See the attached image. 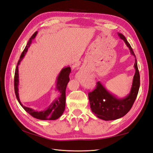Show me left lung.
<instances>
[{
    "label": "left lung",
    "mask_w": 153,
    "mask_h": 153,
    "mask_svg": "<svg viewBox=\"0 0 153 153\" xmlns=\"http://www.w3.org/2000/svg\"><path fill=\"white\" fill-rule=\"evenodd\" d=\"M118 36L124 40L130 49L131 55L135 57L134 51L126 37L121 33H118ZM134 67L135 73L130 93L126 97L118 99L108 92L100 82H97L96 89L88 93L91 110L97 117L104 120H116L124 117L131 109L136 99L140 86V76L136 59H135Z\"/></svg>",
    "instance_id": "left-lung-1"
}]
</instances>
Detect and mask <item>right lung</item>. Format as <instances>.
<instances>
[{"label":"right lung","mask_w":153,"mask_h":153,"mask_svg":"<svg viewBox=\"0 0 153 153\" xmlns=\"http://www.w3.org/2000/svg\"><path fill=\"white\" fill-rule=\"evenodd\" d=\"M37 34V31H36L33 34L32 36L30 37L28 43L27 44V46L24 50L23 51L21 56L19 57L18 63L17 64V67L15 71V75H14V91L16 94V96L17 97L18 102L22 105V107L24 108V110L27 112V113L31 115L34 118H37L39 120H56L62 116L65 111V90L68 82L69 81V74L71 73V67H67L61 71L58 76L57 78L56 82V90H58L60 93V96L58 98L53 101L52 103L50 106L45 109V111H36L31 108L23 106L22 104L21 101L19 100V93H18V85H19V74H18V65H19L21 61L23 59V57L25 56L26 52H27L28 48L30 46V45L32 42V40L35 38Z\"/></svg>","instance_id":"1"}]
</instances>
